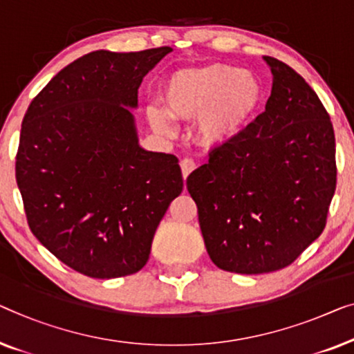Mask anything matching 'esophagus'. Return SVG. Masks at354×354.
<instances>
[{"label":"esophagus","instance_id":"esophagus-1","mask_svg":"<svg viewBox=\"0 0 354 354\" xmlns=\"http://www.w3.org/2000/svg\"><path fill=\"white\" fill-rule=\"evenodd\" d=\"M179 165H181V171H183V178L184 179H186L189 175H191L194 170H196V162H194L192 158H183Z\"/></svg>","mask_w":354,"mask_h":354}]
</instances>
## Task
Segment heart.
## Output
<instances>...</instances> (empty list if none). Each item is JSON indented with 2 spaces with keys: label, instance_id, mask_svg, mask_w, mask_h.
<instances>
[{
  "label": "heart",
  "instance_id": "obj_1",
  "mask_svg": "<svg viewBox=\"0 0 354 354\" xmlns=\"http://www.w3.org/2000/svg\"><path fill=\"white\" fill-rule=\"evenodd\" d=\"M263 96L265 89L255 73L216 62L171 73L162 99L170 117L197 118L198 138L205 144H220L236 138L250 123ZM166 114L158 109L149 111L151 125L158 133L171 129Z\"/></svg>",
  "mask_w": 354,
  "mask_h": 354
}]
</instances>
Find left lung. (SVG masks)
<instances>
[{
  "instance_id": "obj_1",
  "label": "left lung",
  "mask_w": 354,
  "mask_h": 354,
  "mask_svg": "<svg viewBox=\"0 0 354 354\" xmlns=\"http://www.w3.org/2000/svg\"><path fill=\"white\" fill-rule=\"evenodd\" d=\"M265 112L187 176L212 261L263 274L292 265L324 231L337 186L330 117L301 75L265 56Z\"/></svg>"
}]
</instances>
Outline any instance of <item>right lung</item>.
Here are the masks:
<instances>
[{
	"label": "right lung",
	"mask_w": 354,
	"mask_h": 354,
	"mask_svg": "<svg viewBox=\"0 0 354 354\" xmlns=\"http://www.w3.org/2000/svg\"><path fill=\"white\" fill-rule=\"evenodd\" d=\"M170 46L93 51L68 64L26 112L16 179L33 236L77 272L129 276L183 191L178 158L139 146L131 111Z\"/></svg>",
	"instance_id": "1"
}]
</instances>
